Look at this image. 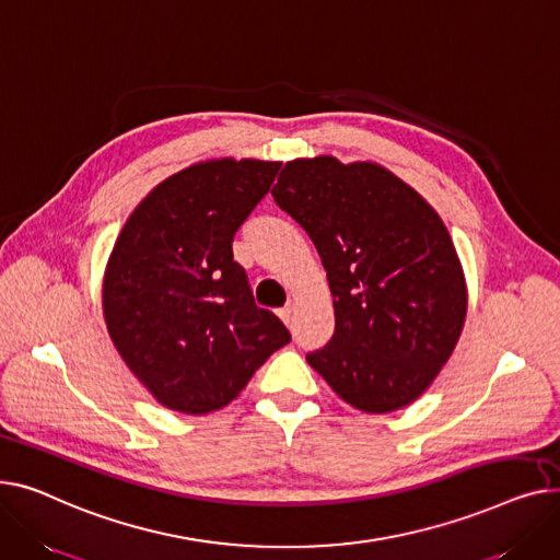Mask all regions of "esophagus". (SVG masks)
<instances>
[{"label":"esophagus","mask_w":560,"mask_h":560,"mask_svg":"<svg viewBox=\"0 0 560 560\" xmlns=\"http://www.w3.org/2000/svg\"><path fill=\"white\" fill-rule=\"evenodd\" d=\"M278 316L289 325L291 323V316H293V305H284L278 310Z\"/></svg>","instance_id":"1"}]
</instances>
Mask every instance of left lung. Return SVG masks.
I'll list each match as a JSON object with an SVG mask.
<instances>
[{"instance_id": "8db88e82", "label": "left lung", "mask_w": 560, "mask_h": 560, "mask_svg": "<svg viewBox=\"0 0 560 560\" xmlns=\"http://www.w3.org/2000/svg\"><path fill=\"white\" fill-rule=\"evenodd\" d=\"M273 201L314 242L335 295V335L307 354L339 398L396 411L434 382L464 330L468 295L447 228L380 164L287 162Z\"/></svg>"}]
</instances>
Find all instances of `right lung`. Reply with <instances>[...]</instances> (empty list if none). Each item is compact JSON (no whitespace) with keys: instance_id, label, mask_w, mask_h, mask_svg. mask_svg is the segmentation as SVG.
<instances>
[{"instance_id":"1","label":"right lung","mask_w":560,"mask_h":560,"mask_svg":"<svg viewBox=\"0 0 560 560\" xmlns=\"http://www.w3.org/2000/svg\"><path fill=\"white\" fill-rule=\"evenodd\" d=\"M280 162L212 160L162 180L128 217L104 278L110 339L151 396L208 413L291 341L253 301L233 240Z\"/></svg>"}]
</instances>
